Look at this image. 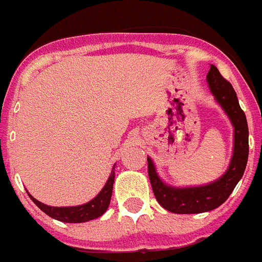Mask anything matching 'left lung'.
Returning <instances> with one entry per match:
<instances>
[{
	"label": "left lung",
	"instance_id": "left-lung-1",
	"mask_svg": "<svg viewBox=\"0 0 262 262\" xmlns=\"http://www.w3.org/2000/svg\"><path fill=\"white\" fill-rule=\"evenodd\" d=\"M207 83L215 101L225 111L234 128L233 156L229 167L215 181L198 187H173L162 181L156 165L147 157L148 179L157 202L165 210L174 214H200L212 211L229 199L235 185L244 176L249 156V128L245 112L241 110L237 93L219 70L211 64L207 74Z\"/></svg>",
	"mask_w": 262,
	"mask_h": 262
}]
</instances>
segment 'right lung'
I'll return each instance as SVG.
<instances>
[{"instance_id": "right-lung-1", "label": "right lung", "mask_w": 262, "mask_h": 262, "mask_svg": "<svg viewBox=\"0 0 262 262\" xmlns=\"http://www.w3.org/2000/svg\"><path fill=\"white\" fill-rule=\"evenodd\" d=\"M115 165L112 167L110 177L106 180L105 185L100 190V193L96 198L92 199L91 202L85 203V204L73 207H51L47 206V204H43V203H40L28 193L29 198L45 214L54 217L56 221L64 222V223H83V222L93 221L96 217L101 216L110 207L115 183Z\"/></svg>"}]
</instances>
